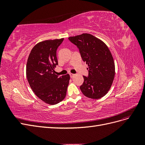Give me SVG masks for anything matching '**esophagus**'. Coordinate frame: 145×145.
I'll use <instances>...</instances> for the list:
<instances>
[{
    "mask_svg": "<svg viewBox=\"0 0 145 145\" xmlns=\"http://www.w3.org/2000/svg\"><path fill=\"white\" fill-rule=\"evenodd\" d=\"M69 76H70V77L72 78V77H74V76H75V74H72V73H70V74H69Z\"/></svg>",
    "mask_w": 145,
    "mask_h": 145,
    "instance_id": "34e87169",
    "label": "esophagus"
}]
</instances>
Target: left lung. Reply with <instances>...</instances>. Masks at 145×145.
<instances>
[{
  "mask_svg": "<svg viewBox=\"0 0 145 145\" xmlns=\"http://www.w3.org/2000/svg\"><path fill=\"white\" fill-rule=\"evenodd\" d=\"M68 39L78 48L83 61L88 67V76H83L81 91L88 98H102L110 89L115 76L114 62L109 48L90 34H82Z\"/></svg>",
  "mask_w": 145,
  "mask_h": 145,
  "instance_id": "left-lung-1",
  "label": "left lung"
}]
</instances>
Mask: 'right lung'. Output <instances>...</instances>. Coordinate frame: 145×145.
<instances>
[{"instance_id":"obj_1","label":"right lung","mask_w":145,"mask_h":145,"mask_svg":"<svg viewBox=\"0 0 145 145\" xmlns=\"http://www.w3.org/2000/svg\"><path fill=\"white\" fill-rule=\"evenodd\" d=\"M63 38L38 43L31 51L27 63V77L34 94L46 103L57 104L67 94L69 74L58 76L54 68L58 65L57 49Z\"/></svg>"}]
</instances>
